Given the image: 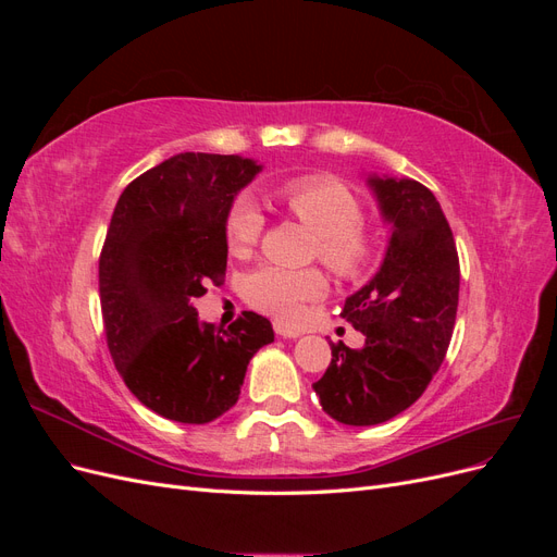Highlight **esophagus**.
<instances>
[{"instance_id":"esophagus-1","label":"esophagus","mask_w":557,"mask_h":557,"mask_svg":"<svg viewBox=\"0 0 557 557\" xmlns=\"http://www.w3.org/2000/svg\"><path fill=\"white\" fill-rule=\"evenodd\" d=\"M274 330L278 336H283V339H297V336L301 334L299 327L295 325H288L285 320H274Z\"/></svg>"}]
</instances>
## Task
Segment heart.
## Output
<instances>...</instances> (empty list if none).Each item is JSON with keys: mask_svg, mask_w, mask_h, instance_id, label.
<instances>
[{"mask_svg": "<svg viewBox=\"0 0 557 557\" xmlns=\"http://www.w3.org/2000/svg\"><path fill=\"white\" fill-rule=\"evenodd\" d=\"M285 207L318 237V258L332 272L352 278L372 260L374 242L360 223L362 207L348 185L332 176H309L283 185ZM264 227V215L250 195H239L227 213L225 242L232 256H248ZM325 293V278L315 269L262 264L244 278V297L252 307L278 318H295L307 301Z\"/></svg>", "mask_w": 557, "mask_h": 557, "instance_id": "1", "label": "heart"}]
</instances>
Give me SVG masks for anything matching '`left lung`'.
<instances>
[{"label": "left lung", "instance_id": "8db88e82", "mask_svg": "<svg viewBox=\"0 0 557 557\" xmlns=\"http://www.w3.org/2000/svg\"><path fill=\"white\" fill-rule=\"evenodd\" d=\"M391 227L379 272L346 297L342 315L364 334L362 348L332 346L313 383L323 411L344 425H379L407 411L442 367L453 336L460 264L453 232L423 183L367 174Z\"/></svg>", "mask_w": 557, "mask_h": 557}]
</instances>
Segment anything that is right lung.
I'll list each match as a JSON object with an SVG mask.
<instances>
[{
    "label": "right lung",
    "mask_w": 557,
    "mask_h": 557,
    "mask_svg": "<svg viewBox=\"0 0 557 557\" xmlns=\"http://www.w3.org/2000/svg\"><path fill=\"white\" fill-rule=\"evenodd\" d=\"M262 164L242 156L178 153L123 190L99 258V299L115 369L144 407L205 425L239 399L250 358L274 342L264 315L223 330L195 299L227 267L225 221Z\"/></svg>",
    "instance_id": "1"
}]
</instances>
